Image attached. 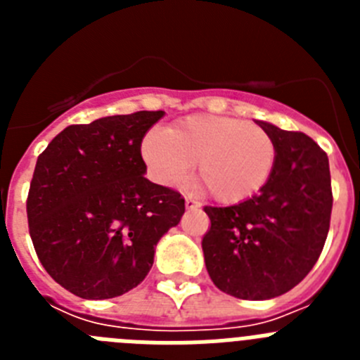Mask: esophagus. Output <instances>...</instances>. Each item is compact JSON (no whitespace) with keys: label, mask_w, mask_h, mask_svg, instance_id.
I'll use <instances>...</instances> for the list:
<instances>
[{"label":"esophagus","mask_w":360,"mask_h":360,"mask_svg":"<svg viewBox=\"0 0 360 360\" xmlns=\"http://www.w3.org/2000/svg\"><path fill=\"white\" fill-rule=\"evenodd\" d=\"M198 207H200V202H196L195 198H191V196H187V198H186V209L193 211V209H198Z\"/></svg>","instance_id":"esophagus-1"}]
</instances>
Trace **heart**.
<instances>
[{
  "mask_svg": "<svg viewBox=\"0 0 360 360\" xmlns=\"http://www.w3.org/2000/svg\"><path fill=\"white\" fill-rule=\"evenodd\" d=\"M149 174L176 187L195 169L211 196L238 203L257 195L272 176L276 144L265 129L221 115H191L167 131L151 129L142 141Z\"/></svg>",
  "mask_w": 360,
  "mask_h": 360,
  "instance_id": "b5f03b06",
  "label": "heart"
}]
</instances>
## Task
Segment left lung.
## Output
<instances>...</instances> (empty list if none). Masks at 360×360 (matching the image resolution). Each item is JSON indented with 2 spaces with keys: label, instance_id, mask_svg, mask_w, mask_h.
I'll list each match as a JSON object with an SVG mask.
<instances>
[{
  "label": "left lung",
  "instance_id": "1",
  "mask_svg": "<svg viewBox=\"0 0 360 360\" xmlns=\"http://www.w3.org/2000/svg\"><path fill=\"white\" fill-rule=\"evenodd\" d=\"M276 144L272 176L257 195L205 207V266L221 292L262 301L292 290L319 259L328 236L332 182L326 153L301 131L256 120Z\"/></svg>",
  "mask_w": 360,
  "mask_h": 360
}]
</instances>
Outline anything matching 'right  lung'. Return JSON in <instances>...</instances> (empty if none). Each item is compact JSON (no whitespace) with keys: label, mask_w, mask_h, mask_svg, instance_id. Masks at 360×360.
Here are the masks:
<instances>
[{"label":"right lung","mask_w":360,"mask_h":360,"mask_svg":"<svg viewBox=\"0 0 360 360\" xmlns=\"http://www.w3.org/2000/svg\"><path fill=\"white\" fill-rule=\"evenodd\" d=\"M164 111L103 117L63 129L37 158L27 200L41 265L82 299L144 281L155 247L180 224V193L149 182L142 139Z\"/></svg>","instance_id":"1"}]
</instances>
